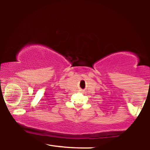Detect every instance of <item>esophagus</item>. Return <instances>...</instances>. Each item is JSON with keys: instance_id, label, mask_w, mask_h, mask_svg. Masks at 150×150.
Masks as SVG:
<instances>
[{"instance_id": "esophagus-1", "label": "esophagus", "mask_w": 150, "mask_h": 150, "mask_svg": "<svg viewBox=\"0 0 150 150\" xmlns=\"http://www.w3.org/2000/svg\"><path fill=\"white\" fill-rule=\"evenodd\" d=\"M80 91H81V92H83V89H81V90H80Z\"/></svg>"}]
</instances>
